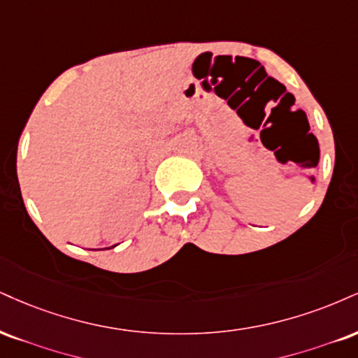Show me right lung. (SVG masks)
<instances>
[{"label": "right lung", "instance_id": "right-lung-1", "mask_svg": "<svg viewBox=\"0 0 358 358\" xmlns=\"http://www.w3.org/2000/svg\"><path fill=\"white\" fill-rule=\"evenodd\" d=\"M113 247H115V245H113Z\"/></svg>", "mask_w": 358, "mask_h": 358}]
</instances>
